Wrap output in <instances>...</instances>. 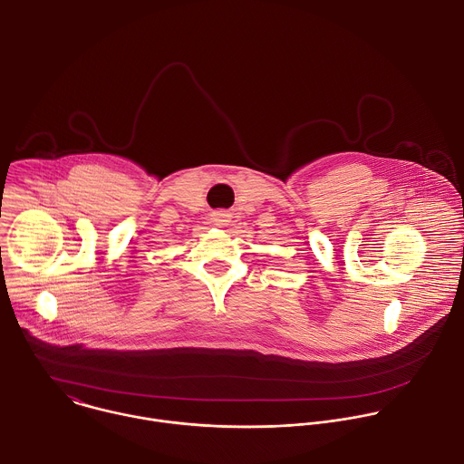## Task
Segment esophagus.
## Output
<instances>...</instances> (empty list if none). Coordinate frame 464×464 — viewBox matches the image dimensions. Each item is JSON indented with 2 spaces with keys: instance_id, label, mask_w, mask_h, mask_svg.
<instances>
[{
  "instance_id": "obj_1",
  "label": "esophagus",
  "mask_w": 464,
  "mask_h": 464,
  "mask_svg": "<svg viewBox=\"0 0 464 464\" xmlns=\"http://www.w3.org/2000/svg\"><path fill=\"white\" fill-rule=\"evenodd\" d=\"M213 222H215V226H227V222H229V215L227 213H215L213 215Z\"/></svg>"
}]
</instances>
